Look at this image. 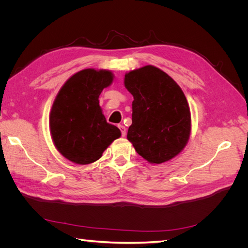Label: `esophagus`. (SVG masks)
Wrapping results in <instances>:
<instances>
[{
  "label": "esophagus",
  "instance_id": "esophagus-1",
  "mask_svg": "<svg viewBox=\"0 0 248 248\" xmlns=\"http://www.w3.org/2000/svg\"><path fill=\"white\" fill-rule=\"evenodd\" d=\"M118 127L120 128V130H121L122 137H125V136H126V128H125V126H123V125H119Z\"/></svg>",
  "mask_w": 248,
  "mask_h": 248
}]
</instances>
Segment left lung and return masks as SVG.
I'll return each instance as SVG.
<instances>
[{
    "instance_id": "1",
    "label": "left lung",
    "mask_w": 248,
    "mask_h": 248,
    "mask_svg": "<svg viewBox=\"0 0 248 248\" xmlns=\"http://www.w3.org/2000/svg\"><path fill=\"white\" fill-rule=\"evenodd\" d=\"M124 86L133 96L127 139L136 151L152 164L175 158L191 133L190 108L182 89L153 65L127 72Z\"/></svg>"
}]
</instances>
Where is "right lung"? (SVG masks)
<instances>
[{"label":"right lung","mask_w":248,"mask_h":248,"mask_svg":"<svg viewBox=\"0 0 248 248\" xmlns=\"http://www.w3.org/2000/svg\"><path fill=\"white\" fill-rule=\"evenodd\" d=\"M114 78L110 70L82 69L58 92L49 112V131L56 149L69 161L89 164L98 160L121 137L118 127L107 122L98 99Z\"/></svg>","instance_id":"obj_1"}]
</instances>
